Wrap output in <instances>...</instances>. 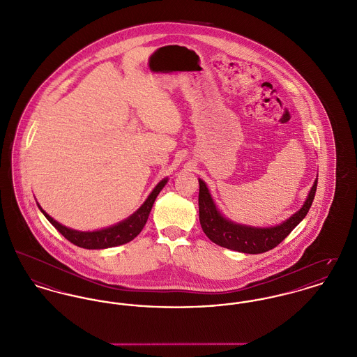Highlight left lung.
<instances>
[{
    "label": "left lung",
    "mask_w": 357,
    "mask_h": 357,
    "mask_svg": "<svg viewBox=\"0 0 357 357\" xmlns=\"http://www.w3.org/2000/svg\"><path fill=\"white\" fill-rule=\"evenodd\" d=\"M318 178L315 180L304 206L289 220L278 227H248L227 221L217 210L206 184L199 180V221L206 236L215 244L244 252L261 254L277 247L307 215L317 192Z\"/></svg>",
    "instance_id": "left-lung-1"
}]
</instances>
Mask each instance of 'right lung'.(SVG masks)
<instances>
[{"label":"right lung","mask_w":357,"mask_h":357,"mask_svg":"<svg viewBox=\"0 0 357 357\" xmlns=\"http://www.w3.org/2000/svg\"><path fill=\"white\" fill-rule=\"evenodd\" d=\"M166 181L167 180L165 178L154 188V191L147 197L144 204L135 214H132L128 220H126L114 227L102 229L97 231H77V230H72L69 227H63L61 224L54 221L50 215H47L40 207L39 208L45 214V217L50 221V224L56 227L66 240H69L72 244H75L80 248L102 250V248L117 247V245L130 243L142 231V229L144 227L147 220H149L153 204H154L158 194L161 192V190L165 187Z\"/></svg>","instance_id":"right-lung-1"}]
</instances>
